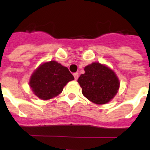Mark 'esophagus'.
Masks as SVG:
<instances>
[{
  "label": "esophagus",
  "mask_w": 150,
  "mask_h": 150,
  "mask_svg": "<svg viewBox=\"0 0 150 150\" xmlns=\"http://www.w3.org/2000/svg\"><path fill=\"white\" fill-rule=\"evenodd\" d=\"M73 75H74V77H75V80H77L78 79V78H79V73L78 72H75V73H74V74H73Z\"/></svg>",
  "instance_id": "34e87169"
}]
</instances>
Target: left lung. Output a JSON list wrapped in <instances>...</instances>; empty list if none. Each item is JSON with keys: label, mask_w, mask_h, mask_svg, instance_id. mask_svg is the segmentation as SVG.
I'll return each mask as SVG.
<instances>
[{"label": "left lung", "mask_w": 150, "mask_h": 150, "mask_svg": "<svg viewBox=\"0 0 150 150\" xmlns=\"http://www.w3.org/2000/svg\"><path fill=\"white\" fill-rule=\"evenodd\" d=\"M84 70L78 79L83 96L96 104H104L114 98L120 82L111 69L100 63H93Z\"/></svg>", "instance_id": "1"}]
</instances>
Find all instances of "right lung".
Instances as JSON below:
<instances>
[{
	"label": "right lung",
	"instance_id": "obj_1",
	"mask_svg": "<svg viewBox=\"0 0 150 150\" xmlns=\"http://www.w3.org/2000/svg\"><path fill=\"white\" fill-rule=\"evenodd\" d=\"M74 76L68 68L56 61L43 64L36 69L29 81V86L36 96L42 100H49L57 96Z\"/></svg>",
	"mask_w": 150,
	"mask_h": 150
}]
</instances>
